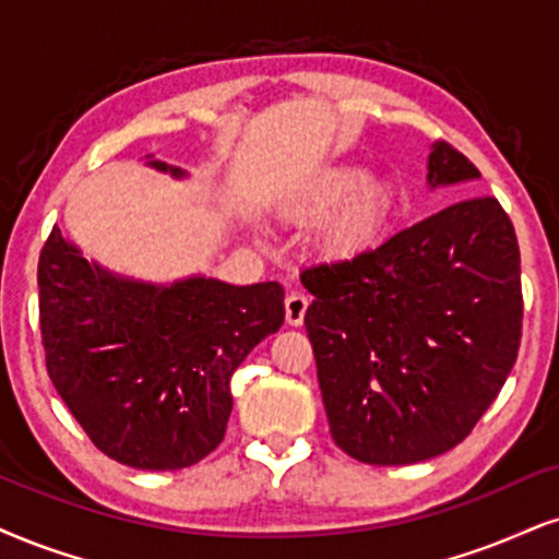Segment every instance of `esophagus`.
<instances>
[{"instance_id":"esophagus-1","label":"esophagus","mask_w":559,"mask_h":559,"mask_svg":"<svg viewBox=\"0 0 559 559\" xmlns=\"http://www.w3.org/2000/svg\"><path fill=\"white\" fill-rule=\"evenodd\" d=\"M308 295L300 293V290H293L290 295L285 298V319L290 326H300L302 319H306V311H308Z\"/></svg>"}]
</instances>
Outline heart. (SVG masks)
<instances>
[{
	"label": "heart",
	"instance_id": "1",
	"mask_svg": "<svg viewBox=\"0 0 559 559\" xmlns=\"http://www.w3.org/2000/svg\"><path fill=\"white\" fill-rule=\"evenodd\" d=\"M383 191L370 183V176L357 165H334L319 174L306 191V206L311 212H336L326 227V246L336 253H349L365 246L373 236Z\"/></svg>",
	"mask_w": 559,
	"mask_h": 559
}]
</instances>
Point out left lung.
Wrapping results in <instances>:
<instances>
[{
  "instance_id": "8db88e82",
  "label": "left lung",
  "mask_w": 559,
  "mask_h": 559,
  "mask_svg": "<svg viewBox=\"0 0 559 559\" xmlns=\"http://www.w3.org/2000/svg\"><path fill=\"white\" fill-rule=\"evenodd\" d=\"M479 170L432 144L427 186ZM306 332L344 453L404 466L451 451L500 394L521 344V253L495 197H472L349 259L302 269Z\"/></svg>"
}]
</instances>
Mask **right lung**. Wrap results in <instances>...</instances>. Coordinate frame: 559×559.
<instances>
[{
	"mask_svg": "<svg viewBox=\"0 0 559 559\" xmlns=\"http://www.w3.org/2000/svg\"><path fill=\"white\" fill-rule=\"evenodd\" d=\"M147 165L183 178L174 165ZM46 370L98 451L174 472L223 443L230 378L285 321L280 282L153 285L87 261L53 225L38 259Z\"/></svg>",
	"mask_w": 559,
	"mask_h": 559,
	"instance_id": "obj_1",
	"label": "right lung"
}]
</instances>
